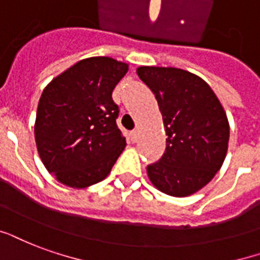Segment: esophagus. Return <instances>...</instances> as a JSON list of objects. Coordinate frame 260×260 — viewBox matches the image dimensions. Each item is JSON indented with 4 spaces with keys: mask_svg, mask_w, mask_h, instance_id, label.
<instances>
[{
    "mask_svg": "<svg viewBox=\"0 0 260 260\" xmlns=\"http://www.w3.org/2000/svg\"><path fill=\"white\" fill-rule=\"evenodd\" d=\"M138 136H140V133H138V130H134V132H132V140L134 142L138 141Z\"/></svg>",
    "mask_w": 260,
    "mask_h": 260,
    "instance_id": "1",
    "label": "esophagus"
}]
</instances>
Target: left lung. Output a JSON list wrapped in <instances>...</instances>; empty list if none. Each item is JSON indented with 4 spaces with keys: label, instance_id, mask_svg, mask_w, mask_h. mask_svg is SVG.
Returning <instances> with one entry per match:
<instances>
[{
    "label": "left lung",
    "instance_id": "1",
    "mask_svg": "<svg viewBox=\"0 0 260 260\" xmlns=\"http://www.w3.org/2000/svg\"><path fill=\"white\" fill-rule=\"evenodd\" d=\"M155 94L166 128V152L146 167L160 192L190 196L220 170L229 145V120L210 85L181 68H137Z\"/></svg>",
    "mask_w": 260,
    "mask_h": 260
}]
</instances>
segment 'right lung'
I'll use <instances>...</instances> for the list:
<instances>
[{"label": "right lung", "instance_id": "1", "mask_svg": "<svg viewBox=\"0 0 260 260\" xmlns=\"http://www.w3.org/2000/svg\"><path fill=\"white\" fill-rule=\"evenodd\" d=\"M128 64L83 58L49 82L41 95L34 134L42 163L58 182L82 189L111 173L126 146L112 90Z\"/></svg>", "mask_w": 260, "mask_h": 260}]
</instances>
